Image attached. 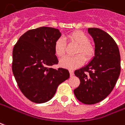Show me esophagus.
<instances>
[{"label": "esophagus", "mask_w": 125, "mask_h": 125, "mask_svg": "<svg viewBox=\"0 0 125 125\" xmlns=\"http://www.w3.org/2000/svg\"><path fill=\"white\" fill-rule=\"evenodd\" d=\"M70 74L71 77L73 76V75H74V72H73V70H70Z\"/></svg>", "instance_id": "1"}]
</instances>
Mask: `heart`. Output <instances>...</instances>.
I'll return each mask as SVG.
<instances>
[{"label":"heart","instance_id":"heart-1","mask_svg":"<svg viewBox=\"0 0 125 125\" xmlns=\"http://www.w3.org/2000/svg\"><path fill=\"white\" fill-rule=\"evenodd\" d=\"M70 41L77 44L75 54L73 57H66L62 59L60 65L68 69H75L80 67L85 60H91L95 54V47L89 42L88 36L81 31H74L67 36ZM54 51L58 57L62 58L65 54V46L62 38H58L54 44Z\"/></svg>","mask_w":125,"mask_h":125}]
</instances>
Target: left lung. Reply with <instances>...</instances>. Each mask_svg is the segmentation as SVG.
<instances>
[{
	"instance_id": "left-lung-1",
	"label": "left lung",
	"mask_w": 125,
	"mask_h": 125,
	"mask_svg": "<svg viewBox=\"0 0 125 125\" xmlns=\"http://www.w3.org/2000/svg\"><path fill=\"white\" fill-rule=\"evenodd\" d=\"M88 32L95 42V56L88 65L75 71L80 85L73 92L79 101L92 105L105 99L114 88L121 72V56L109 34L97 28H89Z\"/></svg>"
}]
</instances>
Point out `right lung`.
<instances>
[{"label":"right lung","instance_id":"right-lung-1","mask_svg":"<svg viewBox=\"0 0 125 125\" xmlns=\"http://www.w3.org/2000/svg\"><path fill=\"white\" fill-rule=\"evenodd\" d=\"M60 30L40 27L24 33L14 45L12 69L20 91L29 100L42 103L50 100L58 85L70 77L64 68L51 66L58 63L54 44Z\"/></svg>","mask_w":125,"mask_h":125}]
</instances>
